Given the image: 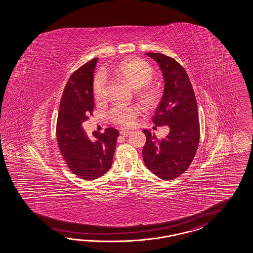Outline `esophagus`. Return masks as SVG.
Here are the masks:
<instances>
[{
    "label": "esophagus",
    "mask_w": 253,
    "mask_h": 253,
    "mask_svg": "<svg viewBox=\"0 0 253 253\" xmlns=\"http://www.w3.org/2000/svg\"><path fill=\"white\" fill-rule=\"evenodd\" d=\"M120 133H121V135H123V136H128L130 133H131V131L129 130H121Z\"/></svg>",
    "instance_id": "esophagus-1"
}]
</instances>
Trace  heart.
<instances>
[{
    "instance_id": "b5f03b06",
    "label": "heart",
    "mask_w": 253,
    "mask_h": 253,
    "mask_svg": "<svg viewBox=\"0 0 253 253\" xmlns=\"http://www.w3.org/2000/svg\"><path fill=\"white\" fill-rule=\"evenodd\" d=\"M114 73L130 86L136 88L137 96L144 105L151 106L156 101V91L147 84L153 76V71L145 62L137 59H127L117 65ZM105 84L106 75L100 72L96 75L93 82V95L97 102L104 98ZM138 114L139 108L136 105L117 104L109 111V118L113 123L128 126Z\"/></svg>"
}]
</instances>
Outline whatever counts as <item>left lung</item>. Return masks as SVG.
<instances>
[{
  "instance_id": "1",
  "label": "left lung",
  "mask_w": 253,
  "mask_h": 253,
  "mask_svg": "<svg viewBox=\"0 0 253 253\" xmlns=\"http://www.w3.org/2000/svg\"><path fill=\"white\" fill-rule=\"evenodd\" d=\"M145 54L157 62L164 76V95L153 123L168 125L170 131L164 139H158L149 130H143L146 136L143 158L156 176L170 180L188 169L198 148L197 102L189 76L175 59L162 53Z\"/></svg>"
}]
</instances>
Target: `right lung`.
Here are the masks:
<instances>
[{
	"label": "right lung",
	"instance_id": "right-lung-1",
	"mask_svg": "<svg viewBox=\"0 0 253 253\" xmlns=\"http://www.w3.org/2000/svg\"><path fill=\"white\" fill-rule=\"evenodd\" d=\"M97 58L84 63L70 76L62 93L56 136L66 164L77 177L92 180L101 177L112 165L119 131L85 134L82 123L93 114V78Z\"/></svg>",
	"mask_w": 253,
	"mask_h": 253
}]
</instances>
